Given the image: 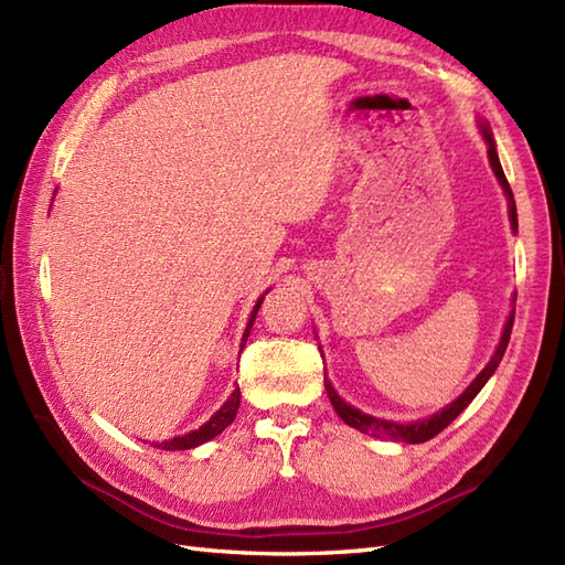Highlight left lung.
Returning <instances> with one entry per match:
<instances>
[{"label": "left lung", "mask_w": 565, "mask_h": 565, "mask_svg": "<svg viewBox=\"0 0 565 565\" xmlns=\"http://www.w3.org/2000/svg\"><path fill=\"white\" fill-rule=\"evenodd\" d=\"M477 126H480V134L487 142V157H489V167L491 171H494V177L501 185V191L505 195V202H509V220H511V228L513 234H518V212H515V200H513V191L509 181H505V173L501 169V162H499V152H497V140H494V134H491V126L489 121L484 119H477ZM513 317H515V296L511 300V312L509 317H505V324H503V331H501V339H499V345L494 355L489 358V363L484 365V370L477 374V377L470 382V386L462 392L458 398H454L448 406H444L441 411H437L429 417H420V420H411V423H401V420H386V417H374L370 413H363L360 408L351 406V403H345L339 394L334 384L329 382L327 372H324V388H327V396L331 401V406H334L337 415L341 417V420L363 431V434H370V437L374 439H392V441H403V444H423V441H429L437 437V434L441 429H446L448 425H451L456 417L466 411L472 398L482 392V386L491 380V374L497 372L501 358L505 353V345H509V339H511V329H513ZM317 339V334H315Z\"/></svg>", "instance_id": "obj_1"}]
</instances>
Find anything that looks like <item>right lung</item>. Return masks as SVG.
I'll use <instances>...</instances> for the list:
<instances>
[{
    "instance_id": "obj_1",
    "label": "right lung",
    "mask_w": 565,
    "mask_h": 565,
    "mask_svg": "<svg viewBox=\"0 0 565 565\" xmlns=\"http://www.w3.org/2000/svg\"><path fill=\"white\" fill-rule=\"evenodd\" d=\"M269 291H271V288H267V291L257 298L255 308H253V312H250V320H248V324H245L241 345H245V341H248L253 322H255V317H257V310H259V306H263V300H265V296H267ZM238 406H241V388L236 386L234 394H231V396L226 398L224 406H222L220 411H216L205 425H200L198 429H191V431H185V434H179V437H173V439H169V441H162V444H154V441H152V444H154L157 448H162V451H185V448H195V446L205 444V441H210V439H214V437H220V434H222L231 423L236 420Z\"/></svg>"
}]
</instances>
